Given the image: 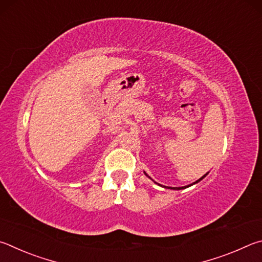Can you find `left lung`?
<instances>
[{
    "mask_svg": "<svg viewBox=\"0 0 262 262\" xmlns=\"http://www.w3.org/2000/svg\"><path fill=\"white\" fill-rule=\"evenodd\" d=\"M207 173H208V172H207ZM207 173H206V175H207ZM145 175H146V176H148L147 173H146V172H145ZM206 175H204L203 177H200L198 181H195V182L193 183V184H196V183H199L201 180H204V178L206 177ZM148 177H149V176H148ZM149 178H150V177H149ZM154 183H157V182H154ZM193 184H191V185H193ZM191 185H187V186H181V187H170V186H169V189H171V190H183V189H186V187H189V186H191Z\"/></svg>",
    "mask_w": 262,
    "mask_h": 262,
    "instance_id": "obj_1",
    "label": "left lung"
}]
</instances>
